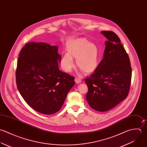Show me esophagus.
Masks as SVG:
<instances>
[{
    "mask_svg": "<svg viewBox=\"0 0 147 147\" xmlns=\"http://www.w3.org/2000/svg\"><path fill=\"white\" fill-rule=\"evenodd\" d=\"M75 82L77 83V84H79L82 82V80L80 79V78H76L75 79Z\"/></svg>",
    "mask_w": 147,
    "mask_h": 147,
    "instance_id": "34e87169",
    "label": "esophagus"
}]
</instances>
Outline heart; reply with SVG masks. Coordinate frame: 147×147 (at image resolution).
Segmentation results:
<instances>
[{"mask_svg":"<svg viewBox=\"0 0 147 147\" xmlns=\"http://www.w3.org/2000/svg\"><path fill=\"white\" fill-rule=\"evenodd\" d=\"M66 50L67 52L63 55L61 60L62 67L66 72L74 68L73 58H76L78 67L85 74H91L97 69L100 49L96 44L83 38L71 39L66 43Z\"/></svg>","mask_w":147,"mask_h":147,"instance_id":"heart-1","label":"heart"}]
</instances>
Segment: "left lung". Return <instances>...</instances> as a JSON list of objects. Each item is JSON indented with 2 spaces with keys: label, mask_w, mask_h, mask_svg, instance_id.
Returning a JSON list of instances; mask_svg holds the SVG:
<instances>
[{
  "label": "left lung",
  "mask_w": 147,
  "mask_h": 147,
  "mask_svg": "<svg viewBox=\"0 0 147 147\" xmlns=\"http://www.w3.org/2000/svg\"><path fill=\"white\" fill-rule=\"evenodd\" d=\"M101 33L105 42L103 59L94 73L85 79L90 106L99 112L107 111L127 97L131 86L132 68L129 56L118 36L112 31Z\"/></svg>",
  "instance_id": "8db88e82"
}]
</instances>
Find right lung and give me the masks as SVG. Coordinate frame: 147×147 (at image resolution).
I'll return each instance as SVG.
<instances>
[{"label": "right lung", "mask_w": 147, "mask_h": 147, "mask_svg": "<svg viewBox=\"0 0 147 147\" xmlns=\"http://www.w3.org/2000/svg\"><path fill=\"white\" fill-rule=\"evenodd\" d=\"M57 51L56 46L30 42L18 60L16 81L20 95L32 108L45 115L60 109L75 84L74 76L59 70L61 56Z\"/></svg>", "instance_id": "obj_1"}]
</instances>
